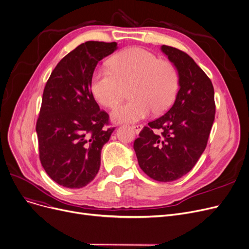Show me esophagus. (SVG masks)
<instances>
[{
  "label": "esophagus",
  "mask_w": 249,
  "mask_h": 249,
  "mask_svg": "<svg viewBox=\"0 0 249 249\" xmlns=\"http://www.w3.org/2000/svg\"><path fill=\"white\" fill-rule=\"evenodd\" d=\"M131 127H133V129L136 131L137 135L140 134V131L142 129V124H136V125H133Z\"/></svg>",
  "instance_id": "1"
}]
</instances>
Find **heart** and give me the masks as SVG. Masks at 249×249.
Returning a JSON list of instances; mask_svg holds the SVG:
<instances>
[{
  "mask_svg": "<svg viewBox=\"0 0 249 249\" xmlns=\"http://www.w3.org/2000/svg\"><path fill=\"white\" fill-rule=\"evenodd\" d=\"M109 69H97L92 75L91 91L101 106L112 107L120 101L124 87L130 89L131 99L113 108L111 119L116 123H136L153 109H168L179 89L178 72L167 61L140 47L114 55Z\"/></svg>",
  "mask_w": 249,
  "mask_h": 249,
  "instance_id": "1",
  "label": "heart"
}]
</instances>
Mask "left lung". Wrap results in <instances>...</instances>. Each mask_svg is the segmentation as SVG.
Listing matches in <instances>:
<instances>
[{
  "mask_svg": "<svg viewBox=\"0 0 249 249\" xmlns=\"http://www.w3.org/2000/svg\"><path fill=\"white\" fill-rule=\"evenodd\" d=\"M179 75L172 107L148 124L134 142L141 169L159 182L178 180L192 170L205 150L215 119L211 80L187 53L163 45Z\"/></svg>",
  "mask_w": 249,
  "mask_h": 249,
  "instance_id": "left-lung-1",
  "label": "left lung"
}]
</instances>
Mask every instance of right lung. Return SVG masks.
<instances>
[{
	"mask_svg": "<svg viewBox=\"0 0 249 249\" xmlns=\"http://www.w3.org/2000/svg\"><path fill=\"white\" fill-rule=\"evenodd\" d=\"M118 49L115 42L87 41L56 65L43 91L36 124L41 164L57 184L79 189L100 167V154L115 127L91 91L97 63Z\"/></svg>",
	"mask_w": 249,
	"mask_h": 249,
	"instance_id": "1",
	"label": "right lung"
}]
</instances>
